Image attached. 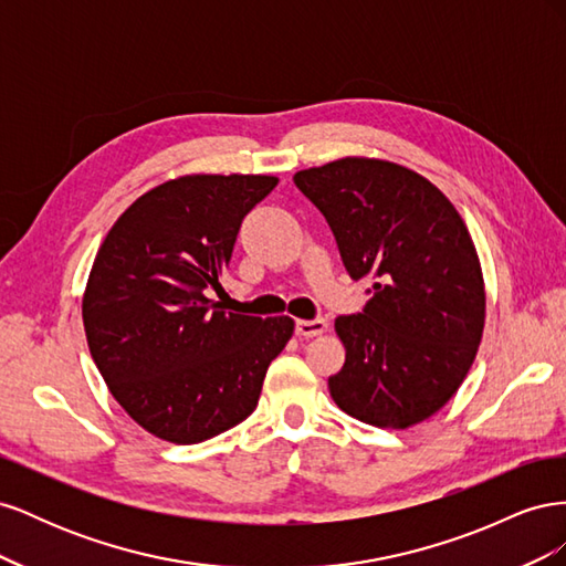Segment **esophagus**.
Instances as JSON below:
<instances>
[{"label":"esophagus","mask_w":566,"mask_h":566,"mask_svg":"<svg viewBox=\"0 0 566 566\" xmlns=\"http://www.w3.org/2000/svg\"><path fill=\"white\" fill-rule=\"evenodd\" d=\"M325 331H328V321H325V318H310V321H297L295 323V333L300 337H316Z\"/></svg>","instance_id":"34e87169"}]
</instances>
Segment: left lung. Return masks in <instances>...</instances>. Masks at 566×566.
Masks as SVG:
<instances>
[{
    "label": "left lung",
    "instance_id": "8db88e82",
    "mask_svg": "<svg viewBox=\"0 0 566 566\" xmlns=\"http://www.w3.org/2000/svg\"><path fill=\"white\" fill-rule=\"evenodd\" d=\"M295 186L328 221L364 312L337 316L345 366L328 380L352 418L406 430L447 403L484 331V279L465 221L434 184L401 165L342 158Z\"/></svg>",
    "mask_w": 566,
    "mask_h": 566
}]
</instances>
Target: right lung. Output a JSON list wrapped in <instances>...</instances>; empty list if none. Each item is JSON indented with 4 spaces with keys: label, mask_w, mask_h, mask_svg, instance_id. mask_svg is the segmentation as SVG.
<instances>
[{
    "label": "right lung",
    "mask_w": 566,
    "mask_h": 566,
    "mask_svg": "<svg viewBox=\"0 0 566 566\" xmlns=\"http://www.w3.org/2000/svg\"><path fill=\"white\" fill-rule=\"evenodd\" d=\"M279 179L191 175L134 200L98 248L82 300L87 345L144 430L198 443L243 422L295 323L231 314L208 297L238 229Z\"/></svg>",
    "instance_id": "1"
}]
</instances>
